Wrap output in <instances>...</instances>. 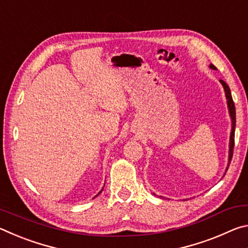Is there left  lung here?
Listing matches in <instances>:
<instances>
[{"mask_svg": "<svg viewBox=\"0 0 248 248\" xmlns=\"http://www.w3.org/2000/svg\"><path fill=\"white\" fill-rule=\"evenodd\" d=\"M210 68L213 70H217V68L213 64H210ZM220 83L223 85V89L225 92V97L226 100H228V108H229V112H230V117L231 120H232V130H231V134H230V149H229V164L228 167H226V170L229 169L230 162L232 159L233 156V149H234V133H235V124H236V117H235V106H234V102L232 98V95H231V90L228 84H226L223 79H220Z\"/></svg>", "mask_w": 248, "mask_h": 248, "instance_id": "8db88e82", "label": "left lung"}]
</instances>
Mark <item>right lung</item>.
<instances>
[{"label":"right lung","mask_w":248,"mask_h":248,"mask_svg":"<svg viewBox=\"0 0 248 248\" xmlns=\"http://www.w3.org/2000/svg\"><path fill=\"white\" fill-rule=\"evenodd\" d=\"M103 189H104V188H103ZM103 189H102V190H100V191H99V192H98V194H97V196H98V195H99V194H100V192H102V191H103Z\"/></svg>","instance_id":"right-lung-1"}]
</instances>
